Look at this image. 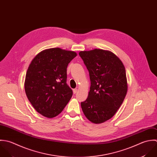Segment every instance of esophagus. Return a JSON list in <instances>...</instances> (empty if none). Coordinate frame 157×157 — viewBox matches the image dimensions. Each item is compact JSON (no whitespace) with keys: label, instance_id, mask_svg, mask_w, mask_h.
<instances>
[{"label":"esophagus","instance_id":"esophagus-1","mask_svg":"<svg viewBox=\"0 0 157 157\" xmlns=\"http://www.w3.org/2000/svg\"><path fill=\"white\" fill-rule=\"evenodd\" d=\"M77 89H73V93H74V94H75V93H77Z\"/></svg>","mask_w":157,"mask_h":157}]
</instances>
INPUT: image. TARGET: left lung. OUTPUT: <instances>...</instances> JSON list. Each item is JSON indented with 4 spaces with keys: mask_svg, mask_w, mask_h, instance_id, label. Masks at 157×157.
Returning a JSON list of instances; mask_svg holds the SVG:
<instances>
[{
    "mask_svg": "<svg viewBox=\"0 0 157 157\" xmlns=\"http://www.w3.org/2000/svg\"><path fill=\"white\" fill-rule=\"evenodd\" d=\"M79 55L91 80L88 98L81 102L82 111L91 122L103 123L116 114L127 94L125 68L122 61L109 51L95 49L80 51Z\"/></svg>",
    "mask_w": 157,
    "mask_h": 157,
    "instance_id": "left-lung-1",
    "label": "left lung"
}]
</instances>
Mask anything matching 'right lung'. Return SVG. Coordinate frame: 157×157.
Instances as JSON below:
<instances>
[{
  "instance_id": "right-lung-1",
  "label": "right lung",
  "mask_w": 157,
  "mask_h": 157,
  "mask_svg": "<svg viewBox=\"0 0 157 157\" xmlns=\"http://www.w3.org/2000/svg\"><path fill=\"white\" fill-rule=\"evenodd\" d=\"M77 55L59 48L45 49L32 60L25 75L27 97L37 112L53 118L63 110L72 96L66 84L67 67Z\"/></svg>"
}]
</instances>
